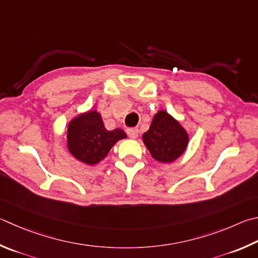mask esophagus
Here are the masks:
<instances>
[{
  "label": "esophagus",
  "instance_id": "obj_1",
  "mask_svg": "<svg viewBox=\"0 0 258 258\" xmlns=\"http://www.w3.org/2000/svg\"><path fill=\"white\" fill-rule=\"evenodd\" d=\"M126 133H127L131 139H137L139 135V130L138 128H127L126 130Z\"/></svg>",
  "mask_w": 258,
  "mask_h": 258
}]
</instances>
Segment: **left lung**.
<instances>
[{
	"label": "left lung",
	"instance_id": "left-lung-1",
	"mask_svg": "<svg viewBox=\"0 0 258 258\" xmlns=\"http://www.w3.org/2000/svg\"><path fill=\"white\" fill-rule=\"evenodd\" d=\"M142 141L154 160L172 163L186 151L189 135L179 120L160 109L154 114L150 128L142 135Z\"/></svg>",
	"mask_w": 258,
	"mask_h": 258
}]
</instances>
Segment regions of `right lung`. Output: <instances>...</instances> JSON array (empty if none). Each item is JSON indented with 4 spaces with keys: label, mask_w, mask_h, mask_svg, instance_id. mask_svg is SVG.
Returning <instances> with one entry per match:
<instances>
[{
    "label": "right lung",
    "mask_w": 258,
    "mask_h": 258,
    "mask_svg": "<svg viewBox=\"0 0 258 258\" xmlns=\"http://www.w3.org/2000/svg\"><path fill=\"white\" fill-rule=\"evenodd\" d=\"M67 135L69 152L89 166H95L107 157L110 149L127 138L123 130H106L100 113L96 109L83 111L70 120Z\"/></svg>",
    "instance_id": "add662e5"
}]
</instances>
